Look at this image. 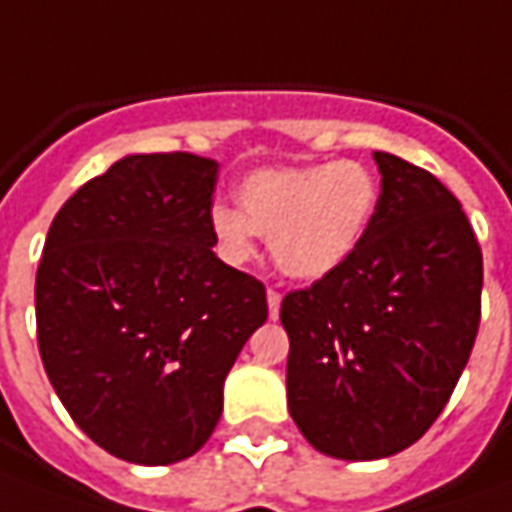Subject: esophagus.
I'll return each mask as SVG.
<instances>
[{"instance_id": "1", "label": "esophagus", "mask_w": 512, "mask_h": 512, "mask_svg": "<svg viewBox=\"0 0 512 512\" xmlns=\"http://www.w3.org/2000/svg\"><path fill=\"white\" fill-rule=\"evenodd\" d=\"M266 303H269V317L277 320V317H280V291L277 289L266 291Z\"/></svg>"}]
</instances>
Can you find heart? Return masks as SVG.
Returning <instances> with one entry per match:
<instances>
[{"label": "heart", "instance_id": "heart-1", "mask_svg": "<svg viewBox=\"0 0 512 512\" xmlns=\"http://www.w3.org/2000/svg\"><path fill=\"white\" fill-rule=\"evenodd\" d=\"M379 189L357 161L257 169L238 186V206H212L209 229L232 260H246L255 235L294 280H320L357 252L377 212Z\"/></svg>", "mask_w": 512, "mask_h": 512}]
</instances>
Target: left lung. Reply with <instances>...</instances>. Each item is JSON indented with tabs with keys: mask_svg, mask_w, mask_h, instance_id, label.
<instances>
[{
	"mask_svg": "<svg viewBox=\"0 0 512 512\" xmlns=\"http://www.w3.org/2000/svg\"><path fill=\"white\" fill-rule=\"evenodd\" d=\"M374 161L382 192L357 252L280 306L291 419L345 462L394 456L431 428L482 317V249L462 203L391 152Z\"/></svg>",
	"mask_w": 512,
	"mask_h": 512,
	"instance_id": "left-lung-1",
	"label": "left lung"
}]
</instances>
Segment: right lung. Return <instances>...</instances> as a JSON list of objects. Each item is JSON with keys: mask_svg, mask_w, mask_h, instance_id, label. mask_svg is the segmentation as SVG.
<instances>
[{"mask_svg": "<svg viewBox=\"0 0 512 512\" xmlns=\"http://www.w3.org/2000/svg\"><path fill=\"white\" fill-rule=\"evenodd\" d=\"M218 164L127 155L50 223L36 272L47 379L98 448L133 465L198 453L223 379L269 317L266 289L212 252Z\"/></svg>", "mask_w": 512, "mask_h": 512, "instance_id": "1", "label": "right lung"}]
</instances>
